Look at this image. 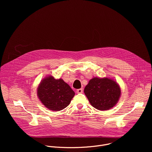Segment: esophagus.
<instances>
[{
  "label": "esophagus",
  "instance_id": "1",
  "mask_svg": "<svg viewBox=\"0 0 152 152\" xmlns=\"http://www.w3.org/2000/svg\"><path fill=\"white\" fill-rule=\"evenodd\" d=\"M76 93H78V94L82 93H83V89H82V88H80V89L77 90H76Z\"/></svg>",
  "mask_w": 152,
  "mask_h": 152
}]
</instances>
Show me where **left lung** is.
I'll return each mask as SVG.
<instances>
[{
  "instance_id": "8db88e82",
  "label": "left lung",
  "mask_w": 152,
  "mask_h": 152,
  "mask_svg": "<svg viewBox=\"0 0 152 152\" xmlns=\"http://www.w3.org/2000/svg\"><path fill=\"white\" fill-rule=\"evenodd\" d=\"M84 93L91 104L96 109L110 110L117 103L121 90L118 85L108 78L94 77L85 86Z\"/></svg>"
}]
</instances>
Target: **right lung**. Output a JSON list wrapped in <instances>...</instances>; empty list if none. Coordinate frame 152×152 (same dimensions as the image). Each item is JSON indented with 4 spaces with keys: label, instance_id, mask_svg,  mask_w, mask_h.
<instances>
[{
    "label": "right lung",
    "instance_id": "add662e5",
    "mask_svg": "<svg viewBox=\"0 0 152 152\" xmlns=\"http://www.w3.org/2000/svg\"><path fill=\"white\" fill-rule=\"evenodd\" d=\"M37 93L42 104L55 111L66 108L75 96V92L67 83L61 79H55L52 76L42 80Z\"/></svg>",
    "mask_w": 152,
    "mask_h": 152
}]
</instances>
